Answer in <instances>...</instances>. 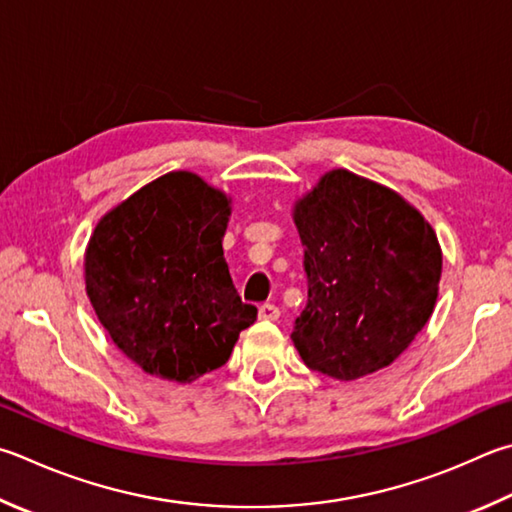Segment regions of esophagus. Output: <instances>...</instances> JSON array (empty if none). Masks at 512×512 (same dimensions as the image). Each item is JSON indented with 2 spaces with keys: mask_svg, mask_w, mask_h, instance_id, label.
I'll return each mask as SVG.
<instances>
[{
  "mask_svg": "<svg viewBox=\"0 0 512 512\" xmlns=\"http://www.w3.org/2000/svg\"><path fill=\"white\" fill-rule=\"evenodd\" d=\"M277 318H280V309H277L275 304H262V306H259V320L275 322Z\"/></svg>",
  "mask_w": 512,
  "mask_h": 512,
  "instance_id": "1",
  "label": "esophagus"
}]
</instances>
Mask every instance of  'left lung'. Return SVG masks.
I'll return each instance as SVG.
<instances>
[{
	"label": "left lung",
	"instance_id": "left-lung-1",
	"mask_svg": "<svg viewBox=\"0 0 512 512\" xmlns=\"http://www.w3.org/2000/svg\"><path fill=\"white\" fill-rule=\"evenodd\" d=\"M309 302L293 345L304 365L336 380L385 369L430 320L443 268L427 219L396 190L345 167L293 206Z\"/></svg>",
	"mask_w": 512,
	"mask_h": 512
}]
</instances>
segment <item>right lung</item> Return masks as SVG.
<instances>
[{
	"label": "right lung",
	"instance_id": "1",
	"mask_svg": "<svg viewBox=\"0 0 512 512\" xmlns=\"http://www.w3.org/2000/svg\"><path fill=\"white\" fill-rule=\"evenodd\" d=\"M232 199L199 174L167 172L120 201L91 232L87 297L145 374L192 383L226 365L257 320L224 257Z\"/></svg>",
	"mask_w": 512,
	"mask_h": 512
}]
</instances>
